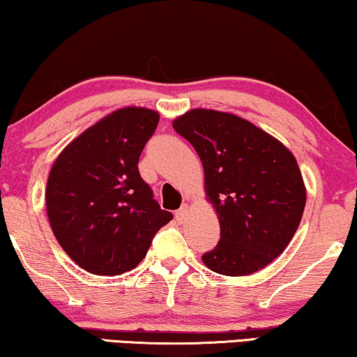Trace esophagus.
<instances>
[{"label":"esophagus","instance_id":"esophagus-1","mask_svg":"<svg viewBox=\"0 0 357 357\" xmlns=\"http://www.w3.org/2000/svg\"><path fill=\"white\" fill-rule=\"evenodd\" d=\"M188 208H190L188 203H183V204H182V208H180V209L177 211V213H175V215H177V219H178V220H183L185 217L188 215Z\"/></svg>","mask_w":357,"mask_h":357}]
</instances>
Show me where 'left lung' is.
<instances>
[{
  "instance_id": "1",
  "label": "left lung",
  "mask_w": 357,
  "mask_h": 357,
  "mask_svg": "<svg viewBox=\"0 0 357 357\" xmlns=\"http://www.w3.org/2000/svg\"><path fill=\"white\" fill-rule=\"evenodd\" d=\"M204 169L220 240L203 262L222 275H250L282 255L306 204L301 170L285 144L230 112L191 109L172 123Z\"/></svg>"
}]
</instances>
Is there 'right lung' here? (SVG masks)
<instances>
[{
	"mask_svg": "<svg viewBox=\"0 0 357 357\" xmlns=\"http://www.w3.org/2000/svg\"><path fill=\"white\" fill-rule=\"evenodd\" d=\"M156 111L122 107L63 149L46 183V213L56 240L77 266L121 275L146 256L156 231L172 220L138 172Z\"/></svg>",
	"mask_w": 357,
	"mask_h": 357,
	"instance_id": "obj_1",
	"label": "right lung"
}]
</instances>
